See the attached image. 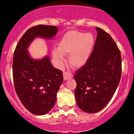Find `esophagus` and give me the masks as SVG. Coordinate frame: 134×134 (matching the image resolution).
<instances>
[{
  "label": "esophagus",
  "mask_w": 134,
  "mask_h": 134,
  "mask_svg": "<svg viewBox=\"0 0 134 134\" xmlns=\"http://www.w3.org/2000/svg\"><path fill=\"white\" fill-rule=\"evenodd\" d=\"M63 77H64V80H68V79L72 78L73 75L71 73L64 72L63 73Z\"/></svg>",
  "instance_id": "1"
}]
</instances>
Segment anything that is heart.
I'll return each mask as SVG.
<instances>
[{"instance_id": "obj_1", "label": "heart", "mask_w": 134, "mask_h": 134, "mask_svg": "<svg viewBox=\"0 0 134 134\" xmlns=\"http://www.w3.org/2000/svg\"><path fill=\"white\" fill-rule=\"evenodd\" d=\"M94 43V36L91 33L70 31L63 36L59 47L52 50V55L57 65L62 67L65 54H70V65L74 68H81L88 61Z\"/></svg>"}]
</instances>
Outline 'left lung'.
Returning a JSON list of instances; mask_svg holds the SVG:
<instances>
[{
  "instance_id": "1",
  "label": "left lung",
  "mask_w": 134,
  "mask_h": 134,
  "mask_svg": "<svg viewBox=\"0 0 134 134\" xmlns=\"http://www.w3.org/2000/svg\"><path fill=\"white\" fill-rule=\"evenodd\" d=\"M97 37L91 55L76 71L75 96L84 112L95 113L108 104L120 81L121 57L116 43L108 33L96 27Z\"/></svg>"
}]
</instances>
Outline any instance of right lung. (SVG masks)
Returning a JSON list of instances; mask_svg holds the SVG:
<instances>
[{
	"label": "right lung",
	"mask_w": 134,
	"mask_h": 134,
	"mask_svg": "<svg viewBox=\"0 0 134 134\" xmlns=\"http://www.w3.org/2000/svg\"><path fill=\"white\" fill-rule=\"evenodd\" d=\"M58 28L39 25L30 28L16 47L13 63L15 91L21 103L34 114H46L54 107L57 93L63 81L61 70L53 67L49 56L39 59L30 55L28 48L37 38L52 40Z\"/></svg>",
	"instance_id": "obj_1"
}]
</instances>
